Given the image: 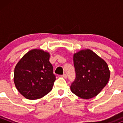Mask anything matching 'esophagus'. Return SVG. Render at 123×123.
<instances>
[{"label":"esophagus","mask_w":123,"mask_h":123,"mask_svg":"<svg viewBox=\"0 0 123 123\" xmlns=\"http://www.w3.org/2000/svg\"><path fill=\"white\" fill-rule=\"evenodd\" d=\"M62 77L63 78H64V79H67V75L66 74H64L62 75Z\"/></svg>","instance_id":"esophagus-1"}]
</instances>
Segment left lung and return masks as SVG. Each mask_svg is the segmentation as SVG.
<instances>
[{
	"label": "left lung",
	"instance_id": "8db88e82",
	"mask_svg": "<svg viewBox=\"0 0 123 123\" xmlns=\"http://www.w3.org/2000/svg\"><path fill=\"white\" fill-rule=\"evenodd\" d=\"M73 61L76 77L70 86L72 92L85 99L97 96L110 77L106 62L88 49L74 54Z\"/></svg>",
	"mask_w": 123,
	"mask_h": 123
}]
</instances>
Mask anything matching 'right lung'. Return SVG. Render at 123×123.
Instances as JSON below:
<instances>
[{
    "label": "right lung",
    "instance_id": "obj_1",
    "mask_svg": "<svg viewBox=\"0 0 123 123\" xmlns=\"http://www.w3.org/2000/svg\"><path fill=\"white\" fill-rule=\"evenodd\" d=\"M49 58L48 52L32 49L16 65L13 76L15 85L26 99L42 98L52 89L56 78Z\"/></svg>",
    "mask_w": 123,
    "mask_h": 123
}]
</instances>
